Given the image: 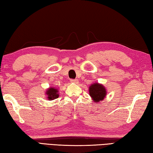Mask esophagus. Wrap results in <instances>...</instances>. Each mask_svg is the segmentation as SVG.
Returning <instances> with one entry per match:
<instances>
[{
    "label": "esophagus",
    "mask_w": 153,
    "mask_h": 153,
    "mask_svg": "<svg viewBox=\"0 0 153 153\" xmlns=\"http://www.w3.org/2000/svg\"><path fill=\"white\" fill-rule=\"evenodd\" d=\"M71 83H77L78 82V79H71V81H70Z\"/></svg>",
    "instance_id": "esophagus-1"
}]
</instances>
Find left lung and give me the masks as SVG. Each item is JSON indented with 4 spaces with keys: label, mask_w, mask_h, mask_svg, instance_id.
<instances>
[{
    "label": "left lung",
    "mask_w": 153,
    "mask_h": 153,
    "mask_svg": "<svg viewBox=\"0 0 153 153\" xmlns=\"http://www.w3.org/2000/svg\"><path fill=\"white\" fill-rule=\"evenodd\" d=\"M89 94L92 97L93 101L98 102L104 99L107 96V90L103 86V85L98 83H94L90 86Z\"/></svg>",
    "instance_id": "8db88e82"
}]
</instances>
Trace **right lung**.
Wrapping results in <instances>:
<instances>
[{
	"instance_id": "right-lung-1",
	"label": "right lung",
	"mask_w": 153,
	"mask_h": 153,
	"mask_svg": "<svg viewBox=\"0 0 153 153\" xmlns=\"http://www.w3.org/2000/svg\"><path fill=\"white\" fill-rule=\"evenodd\" d=\"M59 90L56 89L55 88L51 87L46 91V94L47 95V99L49 100H52L57 98L59 97Z\"/></svg>"
}]
</instances>
